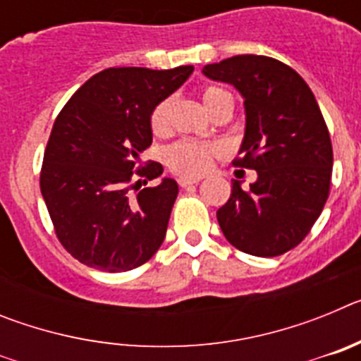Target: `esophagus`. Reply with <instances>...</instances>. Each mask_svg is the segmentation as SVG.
I'll return each mask as SVG.
<instances>
[{
  "mask_svg": "<svg viewBox=\"0 0 361 361\" xmlns=\"http://www.w3.org/2000/svg\"><path fill=\"white\" fill-rule=\"evenodd\" d=\"M202 180V177H180L178 178V186L180 188H188L191 184H199Z\"/></svg>",
  "mask_w": 361,
  "mask_h": 361,
  "instance_id": "1",
  "label": "esophagus"
}]
</instances>
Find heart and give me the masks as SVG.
Segmentation results:
<instances>
[{
    "instance_id": "obj_1",
    "label": "heart",
    "mask_w": 361,
    "mask_h": 361,
    "mask_svg": "<svg viewBox=\"0 0 361 361\" xmlns=\"http://www.w3.org/2000/svg\"><path fill=\"white\" fill-rule=\"evenodd\" d=\"M220 94H226L220 88H206L202 92L204 106H208L213 99L219 97ZM170 111H171V99H162L157 106L153 108L152 116H149V126H152L153 133L162 135L170 128ZM215 152L212 145H204V142L197 141H180L177 145L170 146L166 149V162L171 170L177 173L184 175H199L209 168L212 162V155Z\"/></svg>"
}]
</instances>
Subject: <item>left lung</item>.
<instances>
[{
    "instance_id": "1",
    "label": "left lung",
    "mask_w": 361,
    "mask_h": 361,
    "mask_svg": "<svg viewBox=\"0 0 361 361\" xmlns=\"http://www.w3.org/2000/svg\"><path fill=\"white\" fill-rule=\"evenodd\" d=\"M202 73L235 86L244 99L238 162L258 175L247 190L233 180L231 197L216 212L220 229L244 253H286L304 240L329 197L333 146L317 99L291 66L273 57L235 56Z\"/></svg>"
}]
</instances>
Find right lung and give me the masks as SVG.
<instances>
[{"label": "right lung", "mask_w": 361, "mask_h": 361, "mask_svg": "<svg viewBox=\"0 0 361 361\" xmlns=\"http://www.w3.org/2000/svg\"><path fill=\"white\" fill-rule=\"evenodd\" d=\"M191 72L193 66L106 68L57 116L44 152L41 195L57 238L85 266L123 273L148 262L161 247L178 184L162 177L159 186L130 197V180L162 175L159 162L133 170L152 145L153 108Z\"/></svg>", "instance_id": "obj_1"}]
</instances>
